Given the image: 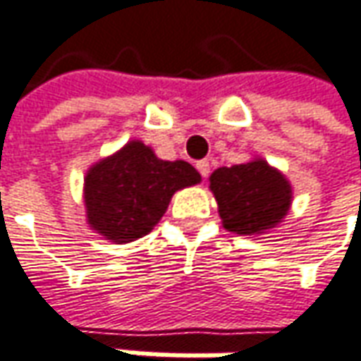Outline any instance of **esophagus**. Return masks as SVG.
<instances>
[{
	"label": "esophagus",
	"instance_id": "esophagus-1",
	"mask_svg": "<svg viewBox=\"0 0 361 361\" xmlns=\"http://www.w3.org/2000/svg\"><path fill=\"white\" fill-rule=\"evenodd\" d=\"M209 170H212V166H209V160H200V161H197V171L201 173V178H207V176H209Z\"/></svg>",
	"mask_w": 361,
	"mask_h": 361
}]
</instances>
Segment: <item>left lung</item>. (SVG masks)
<instances>
[{
	"instance_id": "left-lung-1",
	"label": "left lung",
	"mask_w": 361,
	"mask_h": 361,
	"mask_svg": "<svg viewBox=\"0 0 361 361\" xmlns=\"http://www.w3.org/2000/svg\"><path fill=\"white\" fill-rule=\"evenodd\" d=\"M209 181L223 227L237 235H257L274 227L293 201L290 183L264 160L219 168Z\"/></svg>"
}]
</instances>
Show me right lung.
Segmentation results:
<instances>
[{"mask_svg": "<svg viewBox=\"0 0 361 361\" xmlns=\"http://www.w3.org/2000/svg\"><path fill=\"white\" fill-rule=\"evenodd\" d=\"M200 180V171L191 164L160 160L148 146L134 140L88 170V225L114 243L140 239L160 223L176 191Z\"/></svg>", "mask_w": 361, "mask_h": 361, "instance_id": "right-lung-1", "label": "right lung"}]
</instances>
